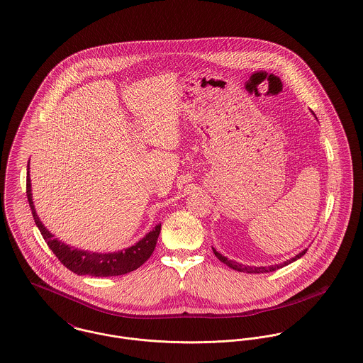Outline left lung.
I'll return each mask as SVG.
<instances>
[{
  "label": "left lung",
  "mask_w": 363,
  "mask_h": 363,
  "mask_svg": "<svg viewBox=\"0 0 363 363\" xmlns=\"http://www.w3.org/2000/svg\"><path fill=\"white\" fill-rule=\"evenodd\" d=\"M212 250H213V254L218 257L219 261H222L223 264H228L229 267L237 270V272H244V273H269V272H274V270H277V269H280V267H283V266H286V264H291V262L297 261L302 255H305V252L308 251V250H303L302 252H299L294 258H291V259H289V261H286V262H283V264H272V266H245V264H238V262H234V261H229L226 257H223L222 254H219L215 248H212Z\"/></svg>",
  "instance_id": "8db88e82"
}]
</instances>
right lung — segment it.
Returning <instances> with one entry per match:
<instances>
[{"label":"right lung","mask_w":363,"mask_h":363,"mask_svg":"<svg viewBox=\"0 0 363 363\" xmlns=\"http://www.w3.org/2000/svg\"><path fill=\"white\" fill-rule=\"evenodd\" d=\"M26 194L32 209L34 222L41 233L43 238L45 240L47 245L55 254V257L60 259L61 264L79 276L89 274L94 277H109V276L126 274L144 264L155 250L158 235L161 233V225L155 226L144 238H141L138 242H135L125 251H119L113 254H97V252H89V251L72 248L64 242L58 241L57 238H54V235L40 222L34 209L33 201H32V187H30L29 176L26 180Z\"/></svg>","instance_id":"obj_1"}]
</instances>
